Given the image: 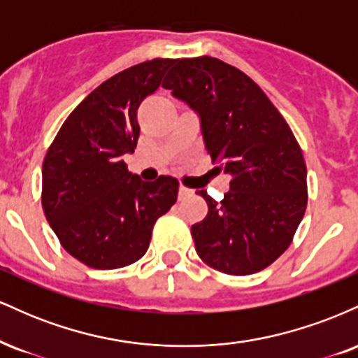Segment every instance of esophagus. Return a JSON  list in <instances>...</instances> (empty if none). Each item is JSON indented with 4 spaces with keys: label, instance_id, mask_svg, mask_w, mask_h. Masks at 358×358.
I'll return each mask as SVG.
<instances>
[{
    "label": "esophagus",
    "instance_id": "esophagus-1",
    "mask_svg": "<svg viewBox=\"0 0 358 358\" xmlns=\"http://www.w3.org/2000/svg\"><path fill=\"white\" fill-rule=\"evenodd\" d=\"M190 195H193L192 188L185 187V185H180V188H178V199L183 200V199H187V196H190Z\"/></svg>",
    "mask_w": 358,
    "mask_h": 358
}]
</instances>
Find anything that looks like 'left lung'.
Wrapping results in <instances>:
<instances>
[{"instance_id": "left-lung-1", "label": "left lung", "mask_w": 358, "mask_h": 358, "mask_svg": "<svg viewBox=\"0 0 358 358\" xmlns=\"http://www.w3.org/2000/svg\"><path fill=\"white\" fill-rule=\"evenodd\" d=\"M163 87L200 114L212 162L231 173V190L192 225L196 254L210 268L248 276L273 264L293 242L308 203L306 163L286 119L264 90L213 57L175 62Z\"/></svg>"}]
</instances>
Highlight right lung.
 I'll return each instance as SVG.
<instances>
[{"label": "right lung", "mask_w": 358, "mask_h": 358, "mask_svg": "<svg viewBox=\"0 0 358 358\" xmlns=\"http://www.w3.org/2000/svg\"><path fill=\"white\" fill-rule=\"evenodd\" d=\"M173 59L116 73L69 114L47 150L42 207L62 248L94 269H119L146 254L156 220L176 202L178 180L143 182L122 155L139 138V104L162 84Z\"/></svg>", "instance_id": "1"}]
</instances>
